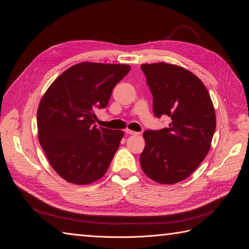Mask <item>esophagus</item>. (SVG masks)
<instances>
[{"mask_svg":"<svg viewBox=\"0 0 249 249\" xmlns=\"http://www.w3.org/2000/svg\"><path fill=\"white\" fill-rule=\"evenodd\" d=\"M125 133L129 134V135H138L139 134L138 132H135V131H132V130H129V129L125 130Z\"/></svg>","mask_w":249,"mask_h":249,"instance_id":"esophagus-1","label":"esophagus"}]
</instances>
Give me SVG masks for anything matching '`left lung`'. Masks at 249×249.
<instances>
[{
	"label": "left lung",
	"mask_w": 249,
	"mask_h": 249,
	"mask_svg": "<svg viewBox=\"0 0 249 249\" xmlns=\"http://www.w3.org/2000/svg\"><path fill=\"white\" fill-rule=\"evenodd\" d=\"M153 94L157 117L167 115L168 127L145 131L140 165L145 175L164 185L177 184L191 176L211 148L216 129L212 100L194 73L165 62L142 64Z\"/></svg>",
	"instance_id": "8db88e82"
}]
</instances>
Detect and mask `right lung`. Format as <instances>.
<instances>
[{"label": "right lung", "mask_w": 249, "mask_h": 249, "mask_svg": "<svg viewBox=\"0 0 249 249\" xmlns=\"http://www.w3.org/2000/svg\"><path fill=\"white\" fill-rule=\"evenodd\" d=\"M126 64L81 62L63 71L37 110L38 140L51 166L66 182L88 185L103 178L124 137L96 127L95 110L108 105Z\"/></svg>", "instance_id": "right-lung-1"}]
</instances>
